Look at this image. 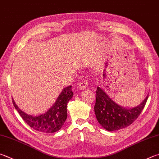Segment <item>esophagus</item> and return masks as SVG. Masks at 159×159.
<instances>
[{"mask_svg": "<svg viewBox=\"0 0 159 159\" xmlns=\"http://www.w3.org/2000/svg\"><path fill=\"white\" fill-rule=\"evenodd\" d=\"M88 85V83L87 80H82V81H80L79 85H78V88H79V89H83L87 88V86Z\"/></svg>", "mask_w": 159, "mask_h": 159, "instance_id": "esophagus-1", "label": "esophagus"}]
</instances>
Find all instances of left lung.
I'll return each instance as SVG.
<instances>
[{
  "instance_id": "obj_1",
  "label": "left lung",
  "mask_w": 159,
  "mask_h": 159,
  "mask_svg": "<svg viewBox=\"0 0 159 159\" xmlns=\"http://www.w3.org/2000/svg\"><path fill=\"white\" fill-rule=\"evenodd\" d=\"M149 94L136 107L129 108L114 102L102 88L97 87L94 112L98 122L107 131H117L131 125L139 116L148 101Z\"/></svg>"
}]
</instances>
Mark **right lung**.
<instances>
[{"mask_svg":"<svg viewBox=\"0 0 159 159\" xmlns=\"http://www.w3.org/2000/svg\"><path fill=\"white\" fill-rule=\"evenodd\" d=\"M73 95L71 85L64 88L53 106L47 112L37 116L28 115L23 112L13 99L12 103L20 116L32 129L37 131L51 134L59 131L65 124L67 117V104Z\"/></svg>","mask_w":159,"mask_h":159,"instance_id":"1","label":"right lung"}]
</instances>
